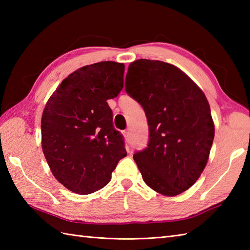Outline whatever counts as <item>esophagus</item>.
<instances>
[{
  "instance_id": "1",
  "label": "esophagus",
  "mask_w": 250,
  "mask_h": 250,
  "mask_svg": "<svg viewBox=\"0 0 250 250\" xmlns=\"http://www.w3.org/2000/svg\"><path fill=\"white\" fill-rule=\"evenodd\" d=\"M124 135H125V139H129V137H130V130H125L124 132Z\"/></svg>"
}]
</instances>
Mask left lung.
<instances>
[{
	"instance_id": "8db88e82",
	"label": "left lung",
	"mask_w": 250,
	"mask_h": 250,
	"mask_svg": "<svg viewBox=\"0 0 250 250\" xmlns=\"http://www.w3.org/2000/svg\"><path fill=\"white\" fill-rule=\"evenodd\" d=\"M125 91L144 108L149 142L134 161L148 187L166 196L188 190L208 161L215 135L204 92L169 63L140 59L129 65Z\"/></svg>"
}]
</instances>
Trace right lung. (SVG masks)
Instances as JSON below:
<instances>
[{
	"label": "right lung",
	"instance_id": "add662e5",
	"mask_svg": "<svg viewBox=\"0 0 250 250\" xmlns=\"http://www.w3.org/2000/svg\"><path fill=\"white\" fill-rule=\"evenodd\" d=\"M125 64L114 61L78 68L51 94L42 116V149L56 179L77 194L109 183L126 156L107 100L124 88Z\"/></svg>",
	"mask_w": 250,
	"mask_h": 250
}]
</instances>
